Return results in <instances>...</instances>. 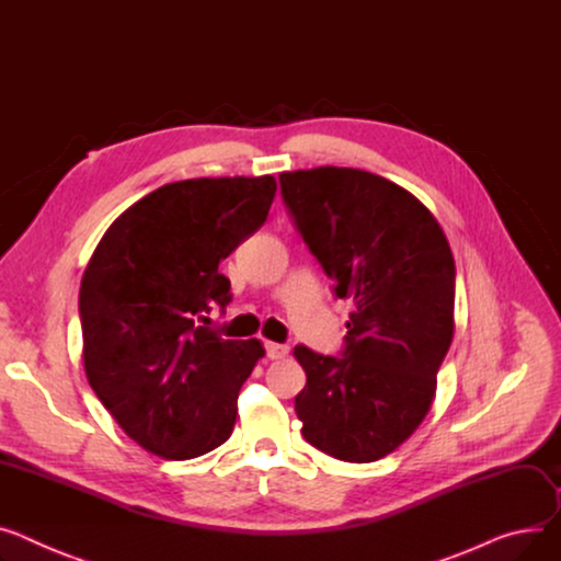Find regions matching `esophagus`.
<instances>
[{"label":"esophagus","mask_w":561,"mask_h":561,"mask_svg":"<svg viewBox=\"0 0 561 561\" xmlns=\"http://www.w3.org/2000/svg\"><path fill=\"white\" fill-rule=\"evenodd\" d=\"M264 347H266V356L268 358H273V360H279V358H284L286 354H288V347L286 345H279V343H264Z\"/></svg>","instance_id":"34e87169"}]
</instances>
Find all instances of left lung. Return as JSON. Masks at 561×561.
I'll list each match as a JSON object with an SVG mask.
<instances>
[{"mask_svg":"<svg viewBox=\"0 0 561 561\" xmlns=\"http://www.w3.org/2000/svg\"><path fill=\"white\" fill-rule=\"evenodd\" d=\"M311 254L350 300L345 347L293 350L307 371L295 397L302 435L345 462L392 454L426 417L454 341L456 264L439 222L399 184L360 169L279 173Z\"/></svg>","mask_w":561,"mask_h":561,"instance_id":"left-lung-1","label":"left lung"}]
</instances>
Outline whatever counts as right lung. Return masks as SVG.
Segmentation results:
<instances>
[{
  "label": "right lung",
  "mask_w": 561,
  "mask_h": 561,
  "mask_svg": "<svg viewBox=\"0 0 561 561\" xmlns=\"http://www.w3.org/2000/svg\"><path fill=\"white\" fill-rule=\"evenodd\" d=\"M275 192L273 175L164 184L112 222L90 259L79 295L85 375L146 451L192 460L232 435L264 347L201 322L230 305L218 264L264 226Z\"/></svg>",
  "instance_id": "right-lung-1"
}]
</instances>
